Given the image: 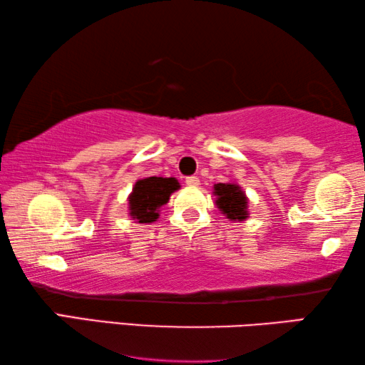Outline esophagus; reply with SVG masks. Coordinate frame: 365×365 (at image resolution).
Returning <instances> with one entry per match:
<instances>
[{
	"label": "esophagus",
	"mask_w": 365,
	"mask_h": 365,
	"mask_svg": "<svg viewBox=\"0 0 365 365\" xmlns=\"http://www.w3.org/2000/svg\"><path fill=\"white\" fill-rule=\"evenodd\" d=\"M186 184L190 187H197L200 184V181H199V178H197V176H189V178H186Z\"/></svg>",
	"instance_id": "34e87169"
}]
</instances>
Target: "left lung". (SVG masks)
I'll list each match as a JSON object with an SVG mask.
<instances>
[{
    "instance_id": "obj_1",
    "label": "left lung",
    "mask_w": 365,
    "mask_h": 365,
    "mask_svg": "<svg viewBox=\"0 0 365 365\" xmlns=\"http://www.w3.org/2000/svg\"><path fill=\"white\" fill-rule=\"evenodd\" d=\"M215 195H217V205L226 218L232 222H242L247 218V197L244 195L241 187L235 182H218L215 184Z\"/></svg>"
}]
</instances>
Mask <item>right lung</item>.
I'll use <instances>...</instances> for the list:
<instances>
[{
  "instance_id": "1",
  "label": "right lung",
  "mask_w": 365,
  "mask_h": 365,
  "mask_svg": "<svg viewBox=\"0 0 365 365\" xmlns=\"http://www.w3.org/2000/svg\"><path fill=\"white\" fill-rule=\"evenodd\" d=\"M178 189L179 182L175 178L139 179L129 195V215L139 223H153L160 217V207L165 205Z\"/></svg>"
}]
</instances>
